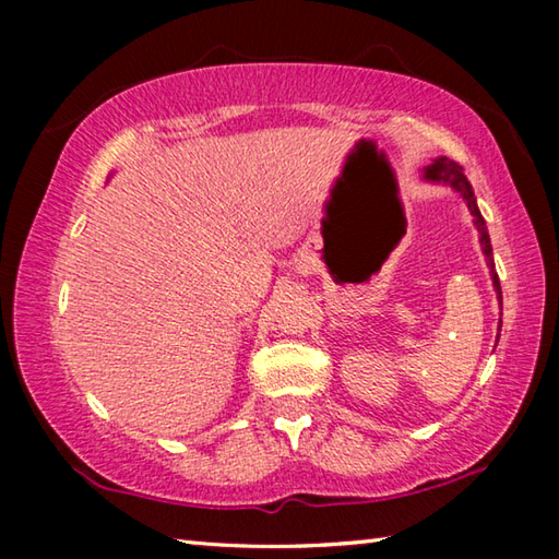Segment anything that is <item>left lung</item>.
<instances>
[{
  "label": "left lung",
  "instance_id": "left-lung-1",
  "mask_svg": "<svg viewBox=\"0 0 559 559\" xmlns=\"http://www.w3.org/2000/svg\"><path fill=\"white\" fill-rule=\"evenodd\" d=\"M424 177L431 179V182H447V185H451V187L456 189V192L463 197V200H466L468 210H471V214H473V222H476V226H478L480 246H484V253H486V259H488V263H490V271H493V269H496V266H493V249H490V239H488V231H486V222H484V216H480V212H478L476 197H473L471 182L466 179V175H463V167H461L459 163H453V159H449V157H439V159H433V165L427 167V173H424ZM493 286H496L498 298H500V281H498L496 273H493Z\"/></svg>",
  "mask_w": 559,
  "mask_h": 559
}]
</instances>
